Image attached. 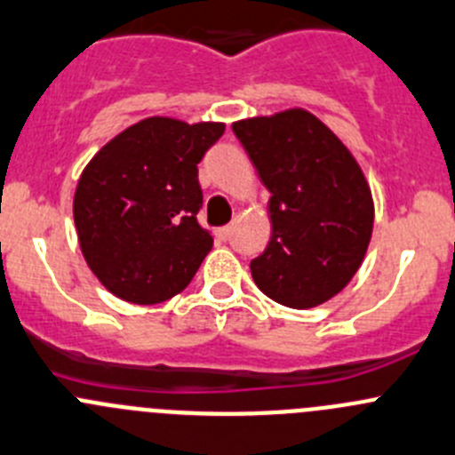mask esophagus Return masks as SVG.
I'll return each instance as SVG.
<instances>
[{
  "instance_id": "esophagus-1",
  "label": "esophagus",
  "mask_w": 455,
  "mask_h": 455,
  "mask_svg": "<svg viewBox=\"0 0 455 455\" xmlns=\"http://www.w3.org/2000/svg\"><path fill=\"white\" fill-rule=\"evenodd\" d=\"M215 235L220 237V240H228V235H231V227H222L215 231Z\"/></svg>"
}]
</instances>
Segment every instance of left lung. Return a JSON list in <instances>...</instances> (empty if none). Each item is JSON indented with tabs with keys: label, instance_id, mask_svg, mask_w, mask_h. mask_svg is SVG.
I'll use <instances>...</instances> for the list:
<instances>
[{
	"label": "left lung",
	"instance_id": "obj_1",
	"mask_svg": "<svg viewBox=\"0 0 455 455\" xmlns=\"http://www.w3.org/2000/svg\"><path fill=\"white\" fill-rule=\"evenodd\" d=\"M271 193V240L251 259L262 293L308 308L345 289L373 231L369 184L349 148L302 108L233 124Z\"/></svg>",
	"mask_w": 455,
	"mask_h": 455
}]
</instances>
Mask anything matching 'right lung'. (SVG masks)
Here are the masks:
<instances>
[{"label":"right lung","instance_id":"obj_1","mask_svg":"<svg viewBox=\"0 0 455 455\" xmlns=\"http://www.w3.org/2000/svg\"><path fill=\"white\" fill-rule=\"evenodd\" d=\"M224 124L148 117L110 140L79 178L73 218L97 280L117 298L157 304L188 286L213 237L197 224V164Z\"/></svg>","mask_w":455,"mask_h":455}]
</instances>
